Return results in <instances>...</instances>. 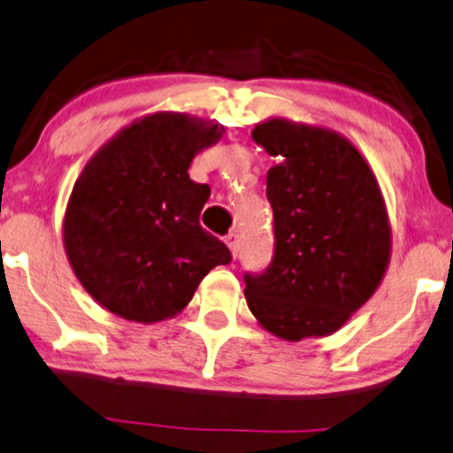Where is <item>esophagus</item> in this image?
<instances>
[{"mask_svg":"<svg viewBox=\"0 0 453 453\" xmlns=\"http://www.w3.org/2000/svg\"><path fill=\"white\" fill-rule=\"evenodd\" d=\"M225 243L228 245V250H231V254L237 258L239 248H242V239H239L237 233H228V235L225 237Z\"/></svg>","mask_w":453,"mask_h":453,"instance_id":"1","label":"esophagus"}]
</instances>
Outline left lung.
I'll return each mask as SVG.
<instances>
[{
	"instance_id": "8db88e82",
	"label": "left lung",
	"mask_w": 453,
	"mask_h": 453,
	"mask_svg": "<svg viewBox=\"0 0 453 453\" xmlns=\"http://www.w3.org/2000/svg\"><path fill=\"white\" fill-rule=\"evenodd\" d=\"M252 138L277 157L266 174L275 256L262 275H245V300L273 336H329L387 275L393 233L380 184L359 149L329 127L269 117Z\"/></svg>"
}]
</instances>
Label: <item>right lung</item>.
Segmentation results:
<instances>
[{"label": "right lung", "mask_w": 453, "mask_h": 453, "mask_svg": "<svg viewBox=\"0 0 453 453\" xmlns=\"http://www.w3.org/2000/svg\"><path fill=\"white\" fill-rule=\"evenodd\" d=\"M225 134L218 121L157 111L121 127L73 184L63 243L77 281L121 319L157 323L191 303L231 252L201 228L210 187L191 180L195 155Z\"/></svg>", "instance_id": "right-lung-1"}]
</instances>
